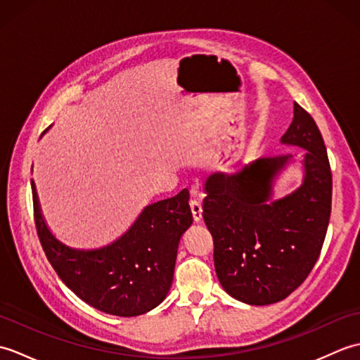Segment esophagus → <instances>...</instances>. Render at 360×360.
Instances as JSON below:
<instances>
[{
  "instance_id": "esophagus-1",
  "label": "esophagus",
  "mask_w": 360,
  "mask_h": 360,
  "mask_svg": "<svg viewBox=\"0 0 360 360\" xmlns=\"http://www.w3.org/2000/svg\"><path fill=\"white\" fill-rule=\"evenodd\" d=\"M190 209H192L193 219L196 221V223H200V221L202 219V205H201V202L196 201V200H192V201H190Z\"/></svg>"
}]
</instances>
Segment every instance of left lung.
Listing matches in <instances>:
<instances>
[{
	"mask_svg": "<svg viewBox=\"0 0 360 360\" xmlns=\"http://www.w3.org/2000/svg\"><path fill=\"white\" fill-rule=\"evenodd\" d=\"M281 142L308 150L303 186L292 195L269 201L274 178L292 159L289 153L205 181L202 218L215 246L218 280L229 295L255 307L285 300L307 280L331 215L333 174L323 137L298 103Z\"/></svg>",
	"mask_w": 360,
	"mask_h": 360,
	"instance_id": "1",
	"label": "left lung"
}]
</instances>
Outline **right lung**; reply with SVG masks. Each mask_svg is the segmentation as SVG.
Masks as SVG:
<instances>
[{"instance_id": "1", "label": "right lung", "mask_w": 360, "mask_h": 360, "mask_svg": "<svg viewBox=\"0 0 360 360\" xmlns=\"http://www.w3.org/2000/svg\"><path fill=\"white\" fill-rule=\"evenodd\" d=\"M38 240L53 271L72 292L98 311L134 317L156 308L172 286L181 236L192 226L188 190L148 205L129 231L111 246L75 250L53 238L38 205Z\"/></svg>"}]
</instances>
